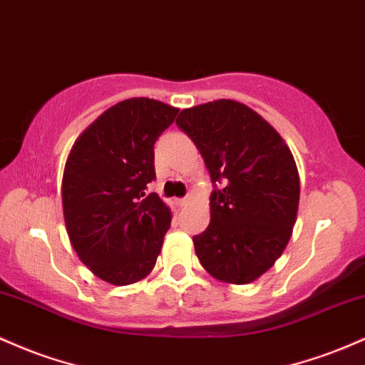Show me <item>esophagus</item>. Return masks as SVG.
I'll use <instances>...</instances> for the list:
<instances>
[{
    "mask_svg": "<svg viewBox=\"0 0 365 365\" xmlns=\"http://www.w3.org/2000/svg\"><path fill=\"white\" fill-rule=\"evenodd\" d=\"M189 201H190V197H182V199H176V204H178V206H185Z\"/></svg>",
    "mask_w": 365,
    "mask_h": 365,
    "instance_id": "obj_1",
    "label": "esophagus"
}]
</instances>
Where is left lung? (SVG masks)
<instances>
[{"label":"left lung","instance_id":"left-lung-1","mask_svg":"<svg viewBox=\"0 0 365 365\" xmlns=\"http://www.w3.org/2000/svg\"><path fill=\"white\" fill-rule=\"evenodd\" d=\"M210 171L211 222L194 235L201 265L215 279L247 284L275 263L293 232L299 178L289 147L262 115L234 100L180 112Z\"/></svg>","mask_w":365,"mask_h":365}]
</instances>
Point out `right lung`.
Listing matches in <instances>:
<instances>
[{"label": "right lung", "mask_w": 365, "mask_h": 365, "mask_svg": "<svg viewBox=\"0 0 365 365\" xmlns=\"http://www.w3.org/2000/svg\"><path fill=\"white\" fill-rule=\"evenodd\" d=\"M176 114L158 100H124L76 140L67 159L62 204L71 244L97 277L114 286L145 277L170 230V207L149 185L154 143Z\"/></svg>", "instance_id": "obj_1"}]
</instances>
